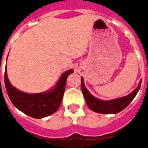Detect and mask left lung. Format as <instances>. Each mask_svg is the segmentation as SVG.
<instances>
[{
  "label": "left lung",
  "instance_id": "8db88e82",
  "mask_svg": "<svg viewBox=\"0 0 148 148\" xmlns=\"http://www.w3.org/2000/svg\"><path fill=\"white\" fill-rule=\"evenodd\" d=\"M141 80L139 82V85L131 94L125 97H119V98L113 99L110 101H102L98 98L94 97L88 91L85 85H84V79L82 77V91L83 95L87 103L88 107L92 111L99 113H106V114H112L117 113L124 110L125 107L131 103L132 101L135 98L137 93L138 92L141 87Z\"/></svg>",
  "mask_w": 148,
  "mask_h": 148
}]
</instances>
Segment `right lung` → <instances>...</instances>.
Listing matches in <instances>:
<instances>
[{
    "label": "right lung",
    "mask_w": 148,
    "mask_h": 148,
    "mask_svg": "<svg viewBox=\"0 0 148 148\" xmlns=\"http://www.w3.org/2000/svg\"><path fill=\"white\" fill-rule=\"evenodd\" d=\"M73 69L63 73L53 89L43 93L27 94L19 91L10 82L4 73V83L7 95L11 102L18 110L29 116L41 119L53 114L59 109L63 100L67 77L73 73Z\"/></svg>",
    "instance_id": "right-lung-1"
}]
</instances>
